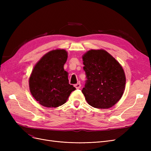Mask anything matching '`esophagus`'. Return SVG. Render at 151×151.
I'll return each mask as SVG.
<instances>
[{
  "mask_svg": "<svg viewBox=\"0 0 151 151\" xmlns=\"http://www.w3.org/2000/svg\"><path fill=\"white\" fill-rule=\"evenodd\" d=\"M74 87L76 89H80L81 87V84L80 83H77V84L74 85Z\"/></svg>",
  "mask_w": 151,
  "mask_h": 151,
  "instance_id": "34e87169",
  "label": "esophagus"
}]
</instances>
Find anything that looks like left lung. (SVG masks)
<instances>
[{
	"instance_id": "8db88e82",
	"label": "left lung",
	"mask_w": 151,
	"mask_h": 151,
	"mask_svg": "<svg viewBox=\"0 0 151 151\" xmlns=\"http://www.w3.org/2000/svg\"><path fill=\"white\" fill-rule=\"evenodd\" d=\"M87 80L82 93L91 106L107 109L121 99L125 88L124 70L104 50H91L83 56Z\"/></svg>"
}]
</instances>
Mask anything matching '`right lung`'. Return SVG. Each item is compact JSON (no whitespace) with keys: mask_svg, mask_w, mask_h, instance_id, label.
<instances>
[{"mask_svg":"<svg viewBox=\"0 0 151 151\" xmlns=\"http://www.w3.org/2000/svg\"><path fill=\"white\" fill-rule=\"evenodd\" d=\"M67 52L63 49L52 50L40 59L29 77V90L42 106L56 108L66 103L76 88L69 84L68 73L63 68Z\"/></svg>","mask_w":151,"mask_h":151,"instance_id":"obj_1","label":"right lung"}]
</instances>
